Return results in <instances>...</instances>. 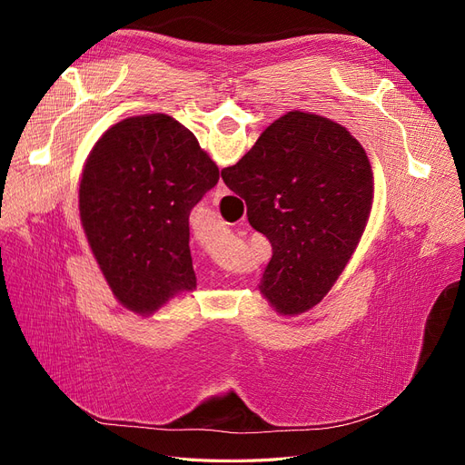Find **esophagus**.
Masks as SVG:
<instances>
[{
    "instance_id": "obj_1",
    "label": "esophagus",
    "mask_w": 465,
    "mask_h": 465,
    "mask_svg": "<svg viewBox=\"0 0 465 465\" xmlns=\"http://www.w3.org/2000/svg\"><path fill=\"white\" fill-rule=\"evenodd\" d=\"M227 193H229L227 186L223 184V180H219V184H217V188H215V198H223V195H227Z\"/></svg>"
}]
</instances>
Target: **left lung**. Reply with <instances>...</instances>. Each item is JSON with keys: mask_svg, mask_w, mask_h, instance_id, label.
<instances>
[{"mask_svg": "<svg viewBox=\"0 0 465 465\" xmlns=\"http://www.w3.org/2000/svg\"><path fill=\"white\" fill-rule=\"evenodd\" d=\"M219 168L166 114L122 120L93 147L79 188L81 223L114 297L151 314L195 289L190 211Z\"/></svg>", "mask_w": 465, "mask_h": 465, "instance_id": "obj_1", "label": "left lung"}]
</instances>
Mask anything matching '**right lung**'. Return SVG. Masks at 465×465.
Returning a JSON list of instances; mask_svg holds the SVG:
<instances>
[{
  "instance_id": "1",
  "label": "right lung",
  "mask_w": 465,
  "mask_h": 465,
  "mask_svg": "<svg viewBox=\"0 0 465 465\" xmlns=\"http://www.w3.org/2000/svg\"><path fill=\"white\" fill-rule=\"evenodd\" d=\"M221 178L272 244L260 291L281 314L318 304L341 275L367 227L372 171L343 125L289 112Z\"/></svg>"
}]
</instances>
